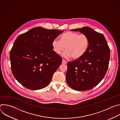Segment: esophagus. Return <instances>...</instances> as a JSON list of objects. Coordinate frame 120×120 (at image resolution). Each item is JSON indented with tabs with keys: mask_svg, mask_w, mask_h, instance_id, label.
Masks as SVG:
<instances>
[{
	"mask_svg": "<svg viewBox=\"0 0 120 120\" xmlns=\"http://www.w3.org/2000/svg\"><path fill=\"white\" fill-rule=\"evenodd\" d=\"M62 64H67V62H66L63 59L62 60Z\"/></svg>",
	"mask_w": 120,
	"mask_h": 120,
	"instance_id": "obj_1",
	"label": "esophagus"
}]
</instances>
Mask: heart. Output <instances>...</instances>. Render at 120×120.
I'll use <instances>...</instances> for the list:
<instances>
[{
	"instance_id": "1",
	"label": "heart",
	"mask_w": 120,
	"mask_h": 120,
	"mask_svg": "<svg viewBox=\"0 0 120 120\" xmlns=\"http://www.w3.org/2000/svg\"><path fill=\"white\" fill-rule=\"evenodd\" d=\"M89 45L90 40L87 35L71 31L64 33L60 37V40L55 39L52 42V48L55 53L59 55L65 48L64 56L72 57L74 60H78L83 56L87 51Z\"/></svg>"
}]
</instances>
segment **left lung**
<instances>
[{"instance_id":"8db88e82","label":"left lung","mask_w":120,"mask_h":120,"mask_svg":"<svg viewBox=\"0 0 120 120\" xmlns=\"http://www.w3.org/2000/svg\"><path fill=\"white\" fill-rule=\"evenodd\" d=\"M87 35L90 45L81 58L67 64L66 80L68 85L77 91L92 89L102 80L107 71L110 49L102 34L85 26L72 29Z\"/></svg>"}]
</instances>
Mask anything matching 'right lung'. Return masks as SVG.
<instances>
[{
    "label": "right lung",
    "mask_w": 120,
    "mask_h": 120,
    "mask_svg": "<svg viewBox=\"0 0 120 120\" xmlns=\"http://www.w3.org/2000/svg\"><path fill=\"white\" fill-rule=\"evenodd\" d=\"M63 32L37 27L19 35L10 52L14 77L26 88L36 90L49 84L62 63L52 42Z\"/></svg>",
    "instance_id": "add662e5"
}]
</instances>
